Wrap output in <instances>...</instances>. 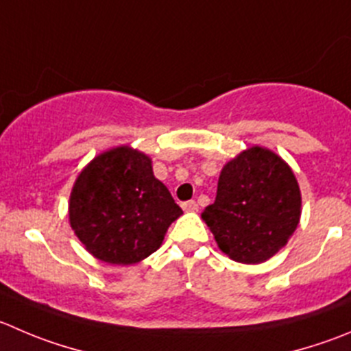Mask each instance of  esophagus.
Here are the masks:
<instances>
[{"mask_svg": "<svg viewBox=\"0 0 351 351\" xmlns=\"http://www.w3.org/2000/svg\"><path fill=\"white\" fill-rule=\"evenodd\" d=\"M182 208H184L186 212H196V210H198V203H196L195 199H189V202L182 203Z\"/></svg>", "mask_w": 351, "mask_h": 351, "instance_id": "obj_1", "label": "esophagus"}]
</instances>
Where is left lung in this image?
I'll list each match as a JSON object with an SVG mask.
<instances>
[{"mask_svg": "<svg viewBox=\"0 0 351 351\" xmlns=\"http://www.w3.org/2000/svg\"><path fill=\"white\" fill-rule=\"evenodd\" d=\"M302 193L291 167L262 146L239 153L223 165L217 196L202 219L229 258L262 263L296 231Z\"/></svg>", "mask_w": 351, "mask_h": 351, "instance_id": "left-lung-1", "label": "left lung"}]
</instances>
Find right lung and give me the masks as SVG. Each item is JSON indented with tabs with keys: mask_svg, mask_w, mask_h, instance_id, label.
<instances>
[{
	"mask_svg": "<svg viewBox=\"0 0 351 351\" xmlns=\"http://www.w3.org/2000/svg\"><path fill=\"white\" fill-rule=\"evenodd\" d=\"M182 213L152 158L131 146L99 153L75 179L69 202L73 232L93 256L132 265L160 248L167 229Z\"/></svg>",
	"mask_w": 351,
	"mask_h": 351,
	"instance_id": "add662e5",
	"label": "right lung"
}]
</instances>
